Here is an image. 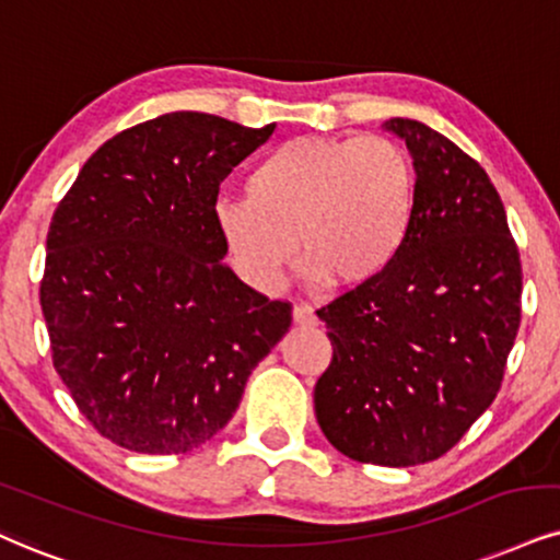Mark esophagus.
<instances>
[{"label":"esophagus","instance_id":"obj_1","mask_svg":"<svg viewBox=\"0 0 560 560\" xmlns=\"http://www.w3.org/2000/svg\"><path fill=\"white\" fill-rule=\"evenodd\" d=\"M293 322L299 324V327H314V324H316L314 308L306 306V303H295V306H293Z\"/></svg>","mask_w":560,"mask_h":560}]
</instances>
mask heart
Masks as SVG:
<instances>
[{
    "mask_svg": "<svg viewBox=\"0 0 560 560\" xmlns=\"http://www.w3.org/2000/svg\"><path fill=\"white\" fill-rule=\"evenodd\" d=\"M246 199H223L215 225L248 285L275 291L295 244L303 278L358 288L395 261L416 210V168L386 137H299L248 171Z\"/></svg>",
    "mask_w": 560,
    "mask_h": 560,
    "instance_id": "obj_1",
    "label": "heart"
}]
</instances>
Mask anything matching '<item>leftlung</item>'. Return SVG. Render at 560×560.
Here are the masks:
<instances>
[{
    "mask_svg": "<svg viewBox=\"0 0 560 560\" xmlns=\"http://www.w3.org/2000/svg\"><path fill=\"white\" fill-rule=\"evenodd\" d=\"M416 168V210L378 278L319 308L332 363L314 389L324 436L355 462L439 459L499 395L522 319V261L486 171L436 129L384 121Z\"/></svg>",
    "mask_w": 560,
    "mask_h": 560,
    "instance_id": "1",
    "label": "left lung"
}]
</instances>
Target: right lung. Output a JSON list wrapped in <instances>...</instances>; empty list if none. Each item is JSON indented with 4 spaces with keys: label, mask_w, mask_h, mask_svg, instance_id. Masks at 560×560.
<instances>
[{
    "label": "right lung",
    "mask_w": 560,
    "mask_h": 560,
    "mask_svg": "<svg viewBox=\"0 0 560 560\" xmlns=\"http://www.w3.org/2000/svg\"><path fill=\"white\" fill-rule=\"evenodd\" d=\"M272 132L163 114L103 142L54 212L40 280L54 369L129 452L184 454L223 431L291 327V303L223 265L215 225L223 178Z\"/></svg>",
    "instance_id": "right-lung-1"
}]
</instances>
